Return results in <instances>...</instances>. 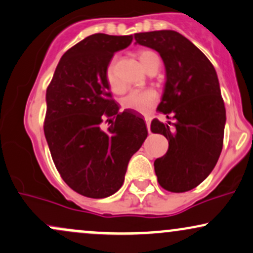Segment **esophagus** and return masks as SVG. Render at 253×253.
Returning a JSON list of instances; mask_svg holds the SVG:
<instances>
[{
    "label": "esophagus",
    "mask_w": 253,
    "mask_h": 253,
    "mask_svg": "<svg viewBox=\"0 0 253 253\" xmlns=\"http://www.w3.org/2000/svg\"><path fill=\"white\" fill-rule=\"evenodd\" d=\"M144 120H145V124H147V129H148V131L150 132V118H149V117H145Z\"/></svg>",
    "instance_id": "34e87169"
}]
</instances>
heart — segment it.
Masks as SVG:
<instances>
[{
  "label": "heart",
  "instance_id": "b5f03b06",
  "mask_svg": "<svg viewBox=\"0 0 253 253\" xmlns=\"http://www.w3.org/2000/svg\"><path fill=\"white\" fill-rule=\"evenodd\" d=\"M137 58L139 62L147 70L150 62L155 58H159V56L153 50L141 49L137 52ZM106 79H108L110 87L112 90L117 91L122 87L115 73V60L110 62V65L108 66V70H106ZM157 94L153 90H132L122 99V106H123V109L131 110V111L138 112V114H148L151 108H153L154 104H155Z\"/></svg>",
  "mask_w": 253,
  "mask_h": 253
}]
</instances>
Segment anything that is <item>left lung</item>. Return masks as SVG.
<instances>
[{
    "instance_id": "obj_1",
    "label": "left lung",
    "mask_w": 253,
    "mask_h": 253,
    "mask_svg": "<svg viewBox=\"0 0 253 253\" xmlns=\"http://www.w3.org/2000/svg\"><path fill=\"white\" fill-rule=\"evenodd\" d=\"M136 43L155 49L166 67L165 92L157 111L175 123L153 120L150 129L168 139V151L154 162L160 186L191 191L215 167L226 122L216 72L207 56L175 31L136 33Z\"/></svg>"
}]
</instances>
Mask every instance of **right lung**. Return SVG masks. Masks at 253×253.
<instances>
[{
  "label": "right lung",
  "mask_w": 253,
  "mask_h": 253,
  "mask_svg": "<svg viewBox=\"0 0 253 253\" xmlns=\"http://www.w3.org/2000/svg\"><path fill=\"white\" fill-rule=\"evenodd\" d=\"M132 35L92 34L61 56L46 92L43 131L62 180L87 198L112 195L124 182L127 163L148 136L144 121L120 112L106 70ZM104 119L111 124L100 127Z\"/></svg>",
  "instance_id": "right-lung-1"
}]
</instances>
